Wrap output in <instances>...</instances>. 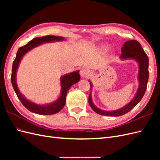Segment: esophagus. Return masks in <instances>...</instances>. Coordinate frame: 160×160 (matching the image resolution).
<instances>
[{
	"label": "esophagus",
	"mask_w": 160,
	"mask_h": 160,
	"mask_svg": "<svg viewBox=\"0 0 160 160\" xmlns=\"http://www.w3.org/2000/svg\"><path fill=\"white\" fill-rule=\"evenodd\" d=\"M91 71L87 68H84L83 69H81V71L80 72L81 76L82 77H83V78H88V77H89L91 75Z\"/></svg>",
	"instance_id": "34e87169"
}]
</instances>
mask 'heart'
<instances>
[{
	"label": "heart",
	"mask_w": 160,
	"mask_h": 160,
	"mask_svg": "<svg viewBox=\"0 0 160 160\" xmlns=\"http://www.w3.org/2000/svg\"><path fill=\"white\" fill-rule=\"evenodd\" d=\"M101 49L103 51H108L109 49V46L108 45H104L101 47Z\"/></svg>",
	"instance_id": "obj_1"
}]
</instances>
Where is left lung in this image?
<instances>
[{
    "label": "left lung",
    "mask_w": 160,
    "mask_h": 160,
    "mask_svg": "<svg viewBox=\"0 0 160 160\" xmlns=\"http://www.w3.org/2000/svg\"><path fill=\"white\" fill-rule=\"evenodd\" d=\"M122 55L119 59L121 60H134L138 62L139 71L138 73V79L139 86L136 93L132 99L123 108L115 110L106 111L98 108L93 102L91 96V91L93 89V84L89 80L91 85V93L89 97V103L91 109L95 113L105 116H118L123 115L128 113L142 100L147 89V85L149 79V59L146 53L143 51L140 43L135 40H131L125 42L122 47Z\"/></svg>",
    "instance_id": "8db88e82"
}]
</instances>
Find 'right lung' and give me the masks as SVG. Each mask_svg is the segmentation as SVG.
I'll use <instances>...</instances> for the list:
<instances>
[{
  "mask_svg": "<svg viewBox=\"0 0 160 160\" xmlns=\"http://www.w3.org/2000/svg\"><path fill=\"white\" fill-rule=\"evenodd\" d=\"M65 40H66V38L65 37L50 35L34 38L32 41L28 42L26 45L19 48L17 52L16 58L12 63L11 74L12 85L18 98L21 101L22 104L28 111H31L32 113L38 115H52L59 112L64 108L65 105L67 91L69 90L72 85L78 83L80 80L81 77L79 75V71L77 70L61 76L60 78L61 93L59 98L51 103L41 105L35 103V102H32V101L27 99L25 95L19 90L17 83V72L18 66L20 65V62L22 59V57L28 51L33 49L34 48L40 46L42 45L43 43L62 41Z\"/></svg>",
  "mask_w": 160,
  "mask_h": 160,
  "instance_id": "1",
  "label": "right lung"
}]
</instances>
